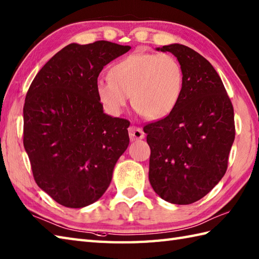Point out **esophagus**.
Wrapping results in <instances>:
<instances>
[{
	"label": "esophagus",
	"mask_w": 259,
	"mask_h": 259,
	"mask_svg": "<svg viewBox=\"0 0 259 259\" xmlns=\"http://www.w3.org/2000/svg\"><path fill=\"white\" fill-rule=\"evenodd\" d=\"M129 136L131 140H138V139H144L145 138V133L142 131L138 126L131 125L129 128Z\"/></svg>",
	"instance_id": "34e87169"
}]
</instances>
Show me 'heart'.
Segmentation results:
<instances>
[{"mask_svg": "<svg viewBox=\"0 0 259 259\" xmlns=\"http://www.w3.org/2000/svg\"><path fill=\"white\" fill-rule=\"evenodd\" d=\"M184 90V71L167 53H133L112 65L109 79L97 82V95L111 114L123 111L128 99L149 120L162 119L177 107Z\"/></svg>", "mask_w": 259, "mask_h": 259, "instance_id": "b5f03b06", "label": "heart"}]
</instances>
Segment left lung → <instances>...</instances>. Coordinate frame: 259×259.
<instances>
[{
	"label": "left lung",
	"instance_id": "obj_1",
	"mask_svg": "<svg viewBox=\"0 0 259 259\" xmlns=\"http://www.w3.org/2000/svg\"><path fill=\"white\" fill-rule=\"evenodd\" d=\"M184 71L180 100L167 117L144 126L150 147L149 181L162 199L189 205L224 177L235 139L233 103L210 62L183 45L158 48Z\"/></svg>",
	"mask_w": 259,
	"mask_h": 259
}]
</instances>
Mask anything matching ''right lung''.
Instances as JSON below:
<instances>
[{"label":"right lung","mask_w":259,"mask_h":259,"mask_svg":"<svg viewBox=\"0 0 259 259\" xmlns=\"http://www.w3.org/2000/svg\"><path fill=\"white\" fill-rule=\"evenodd\" d=\"M109 41L64 47L38 71L23 107V145L36 185L69 208L97 201L129 145L125 119L103 112L97 82L130 50Z\"/></svg>","instance_id":"right-lung-1"}]
</instances>
